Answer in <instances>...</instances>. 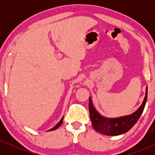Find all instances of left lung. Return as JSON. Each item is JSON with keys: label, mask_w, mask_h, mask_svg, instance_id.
<instances>
[{"label": "left lung", "mask_w": 155, "mask_h": 155, "mask_svg": "<svg viewBox=\"0 0 155 155\" xmlns=\"http://www.w3.org/2000/svg\"><path fill=\"white\" fill-rule=\"evenodd\" d=\"M147 99V86L146 87L145 97L140 107L134 113L119 118H107L101 116L95 109L92 99H89V110L93 128L97 132L107 135H119L128 132L137 122L143 114Z\"/></svg>", "instance_id": "left-lung-1"}]
</instances>
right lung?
Segmentation results:
<instances>
[{"mask_svg": "<svg viewBox=\"0 0 155 155\" xmlns=\"http://www.w3.org/2000/svg\"><path fill=\"white\" fill-rule=\"evenodd\" d=\"M63 117L62 118H61L60 121H59V122L58 123V124H57L56 125V126H55L54 127V128H52L51 129H50V130H48L51 131V130H56V129H57V128H58V127H60V126H61V124H63Z\"/></svg>", "mask_w": 155, "mask_h": 155, "instance_id": "obj_1", "label": "right lung"}]
</instances>
